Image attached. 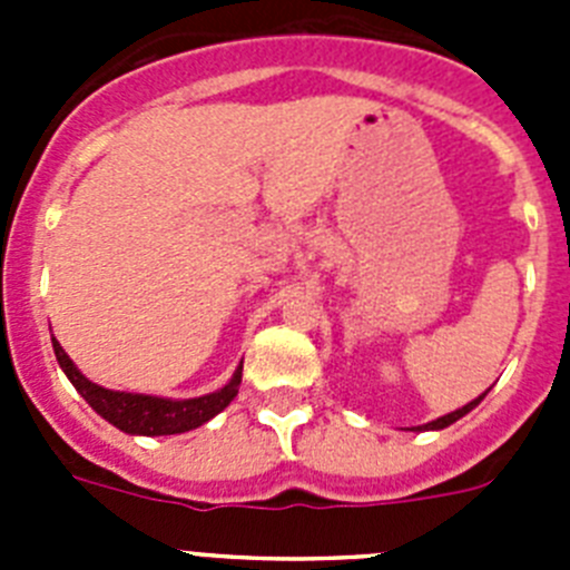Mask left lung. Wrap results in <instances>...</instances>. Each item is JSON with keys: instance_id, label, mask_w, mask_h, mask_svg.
<instances>
[{"instance_id": "left-lung-1", "label": "left lung", "mask_w": 570, "mask_h": 570, "mask_svg": "<svg viewBox=\"0 0 570 570\" xmlns=\"http://www.w3.org/2000/svg\"><path fill=\"white\" fill-rule=\"evenodd\" d=\"M482 400H485V394H482V396H476V400H473V402H468V405H462L460 407V411H454V414H448V416H440V420H434V422H428V425H422L420 428V431H428V428H431V431H434V428H436V431H440V428H448V425H451V422H456V420H460V416H465L468 414V411H471V407H476V405H480V402Z\"/></svg>"}]
</instances>
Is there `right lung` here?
<instances>
[{"mask_svg":"<svg viewBox=\"0 0 570 570\" xmlns=\"http://www.w3.org/2000/svg\"><path fill=\"white\" fill-rule=\"evenodd\" d=\"M53 354H57L59 367L68 374L73 387L85 396V402H88L99 416H105L110 425L125 431V434L168 436L194 431V428L205 425V422L214 420L219 411H225V407L230 405V400L239 394L242 382L239 365L228 385L219 387L216 394L196 396V400H163V396L125 394V391H108V387H99L90 380H85L57 340H53Z\"/></svg>","mask_w":570,"mask_h":570,"instance_id":"obj_1","label":"right lung"}]
</instances>
